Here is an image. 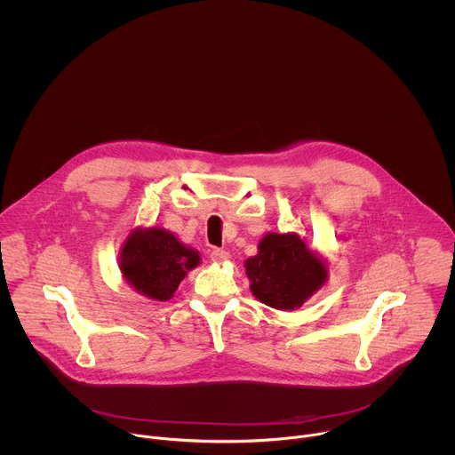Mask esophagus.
Here are the masks:
<instances>
[{
  "label": "esophagus",
  "instance_id": "esophagus-1",
  "mask_svg": "<svg viewBox=\"0 0 455 455\" xmlns=\"http://www.w3.org/2000/svg\"><path fill=\"white\" fill-rule=\"evenodd\" d=\"M210 258H212V260H215V262H222V260H226L229 258V252H228V251H222V249H213V251L210 252Z\"/></svg>",
  "mask_w": 455,
  "mask_h": 455
}]
</instances>
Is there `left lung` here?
I'll return each mask as SVG.
<instances>
[{
	"label": "left lung",
	"instance_id": "left-lung-1",
	"mask_svg": "<svg viewBox=\"0 0 455 455\" xmlns=\"http://www.w3.org/2000/svg\"><path fill=\"white\" fill-rule=\"evenodd\" d=\"M259 254L245 260L252 294L276 310L301 307L327 278L325 264L298 235L267 233Z\"/></svg>",
	"mask_w": 455,
	"mask_h": 455
}]
</instances>
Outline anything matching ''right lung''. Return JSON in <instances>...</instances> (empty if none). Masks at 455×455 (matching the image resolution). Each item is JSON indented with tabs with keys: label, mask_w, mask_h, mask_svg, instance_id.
<instances>
[{
	"label": "right lung",
	"mask_w": 455,
	"mask_h": 455,
	"mask_svg": "<svg viewBox=\"0 0 455 455\" xmlns=\"http://www.w3.org/2000/svg\"><path fill=\"white\" fill-rule=\"evenodd\" d=\"M197 264L196 251L159 228L136 229L121 252V271L128 283L159 301L170 299L188 271Z\"/></svg>",
	"instance_id": "add662e5"
}]
</instances>
